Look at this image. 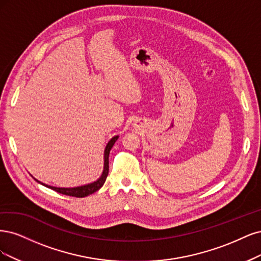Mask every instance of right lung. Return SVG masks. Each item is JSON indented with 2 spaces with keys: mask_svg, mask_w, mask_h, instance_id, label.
Here are the masks:
<instances>
[{
  "mask_svg": "<svg viewBox=\"0 0 261 261\" xmlns=\"http://www.w3.org/2000/svg\"><path fill=\"white\" fill-rule=\"evenodd\" d=\"M118 138H119V136H116L109 140V142L107 143V145L104 150V169H103L102 175H100L96 181L89 183V184H85V186H81V187H75V188H56V187H52V186H47V184L42 183L37 179H35V180L37 182H39L40 184H42V186H44L51 190H54L57 193H61V194H64V195H69V196H73V197H86L90 194H93L94 192L98 191L100 188L103 187V184L106 181V178L108 175V170H109V166H108L109 152H111L112 147L114 146L115 142L118 140Z\"/></svg>",
  "mask_w": 261,
  "mask_h": 261,
  "instance_id": "right-lung-1",
  "label": "right lung"
}]
</instances>
